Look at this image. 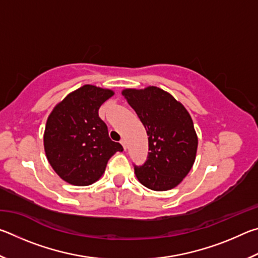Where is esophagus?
I'll return each mask as SVG.
<instances>
[{
  "label": "esophagus",
  "mask_w": 258,
  "mask_h": 258,
  "mask_svg": "<svg viewBox=\"0 0 258 258\" xmlns=\"http://www.w3.org/2000/svg\"><path fill=\"white\" fill-rule=\"evenodd\" d=\"M120 145H121V146H123V148H124V150H126V141H125V140H124V139H121V140H120Z\"/></svg>",
  "instance_id": "obj_1"
}]
</instances>
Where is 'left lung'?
<instances>
[{"label": "left lung", "instance_id": "8db88e82", "mask_svg": "<svg viewBox=\"0 0 258 258\" xmlns=\"http://www.w3.org/2000/svg\"><path fill=\"white\" fill-rule=\"evenodd\" d=\"M148 134V156L135 175L155 191L175 187L190 172L196 159L198 138L186 109L171 94L156 86L124 90Z\"/></svg>", "mask_w": 258, "mask_h": 258}]
</instances>
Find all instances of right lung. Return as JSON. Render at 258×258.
I'll return each instance as SVG.
<instances>
[{
  "label": "right lung",
  "mask_w": 258,
  "mask_h": 258,
  "mask_svg": "<svg viewBox=\"0 0 258 258\" xmlns=\"http://www.w3.org/2000/svg\"><path fill=\"white\" fill-rule=\"evenodd\" d=\"M110 90L84 85L56 104L46 121L44 149L54 172L74 185L98 181L110 157L123 151L111 141L99 108L112 97Z\"/></svg>",
  "instance_id": "1"
}]
</instances>
